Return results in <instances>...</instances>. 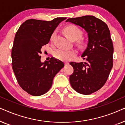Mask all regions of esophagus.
Listing matches in <instances>:
<instances>
[{
	"instance_id": "obj_1",
	"label": "esophagus",
	"mask_w": 125,
	"mask_h": 125,
	"mask_svg": "<svg viewBox=\"0 0 125 125\" xmlns=\"http://www.w3.org/2000/svg\"><path fill=\"white\" fill-rule=\"evenodd\" d=\"M69 64V62H65V65H67Z\"/></svg>"
}]
</instances>
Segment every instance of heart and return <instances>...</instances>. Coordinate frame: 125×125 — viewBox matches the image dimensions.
Wrapping results in <instances>:
<instances>
[{
    "instance_id": "heart-1",
    "label": "heart",
    "mask_w": 125,
    "mask_h": 125,
    "mask_svg": "<svg viewBox=\"0 0 125 125\" xmlns=\"http://www.w3.org/2000/svg\"><path fill=\"white\" fill-rule=\"evenodd\" d=\"M64 32L66 37L71 40H77L81 36L82 31L78 28L77 27L74 25H69L66 27L64 29ZM55 32L52 34L51 36V40L53 41L54 36H55ZM74 51L69 50V49L59 48L54 52V56L56 59L60 60L62 61H67L74 55Z\"/></svg>"
}]
</instances>
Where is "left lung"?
Segmentation results:
<instances>
[{
  "instance_id": "obj_1",
  "label": "left lung",
  "mask_w": 125,
  "mask_h": 125,
  "mask_svg": "<svg viewBox=\"0 0 125 125\" xmlns=\"http://www.w3.org/2000/svg\"><path fill=\"white\" fill-rule=\"evenodd\" d=\"M68 21L84 29L88 36L87 47L81 55L86 61L70 62L74 69L70 83L78 93L90 94L104 86L112 69L114 49L110 31L106 24L94 16L69 18Z\"/></svg>"
}]
</instances>
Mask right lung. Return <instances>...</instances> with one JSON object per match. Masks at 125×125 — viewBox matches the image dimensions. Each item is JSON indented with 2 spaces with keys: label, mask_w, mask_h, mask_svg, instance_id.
<instances>
[{
  "label": "right lung",
  "mask_w": 125,
  "mask_h": 125,
  "mask_svg": "<svg viewBox=\"0 0 125 125\" xmlns=\"http://www.w3.org/2000/svg\"><path fill=\"white\" fill-rule=\"evenodd\" d=\"M66 19H29L16 32L11 52L12 69L20 87L31 95L39 96L48 92L54 76L64 66L54 57L42 62L40 54L56 27Z\"/></svg>",
  "instance_id": "add662e5"
}]
</instances>
